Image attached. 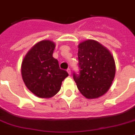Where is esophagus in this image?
<instances>
[{"label": "esophagus", "instance_id": "obj_1", "mask_svg": "<svg viewBox=\"0 0 135 135\" xmlns=\"http://www.w3.org/2000/svg\"><path fill=\"white\" fill-rule=\"evenodd\" d=\"M67 72H68V73L69 74V75H70V74H71V70H70V68H68V70H67Z\"/></svg>", "mask_w": 135, "mask_h": 135}]
</instances>
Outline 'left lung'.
I'll return each mask as SVG.
<instances>
[{"mask_svg": "<svg viewBox=\"0 0 135 135\" xmlns=\"http://www.w3.org/2000/svg\"><path fill=\"white\" fill-rule=\"evenodd\" d=\"M79 72L73 79L83 95L97 98L110 88L115 74V64L110 52L98 41L89 40L79 45Z\"/></svg>", "mask_w": 135, "mask_h": 135, "instance_id": "left-lung-1", "label": "left lung"}]
</instances>
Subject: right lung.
Segmentation results:
<instances>
[{
    "instance_id": "1",
    "label": "right lung",
    "mask_w": 135,
    "mask_h": 135,
    "mask_svg": "<svg viewBox=\"0 0 135 135\" xmlns=\"http://www.w3.org/2000/svg\"><path fill=\"white\" fill-rule=\"evenodd\" d=\"M55 44L43 40L26 54L22 65V76L32 93L43 98L52 97L61 89L62 81L68 76L60 69L57 59L52 56Z\"/></svg>"
}]
</instances>
